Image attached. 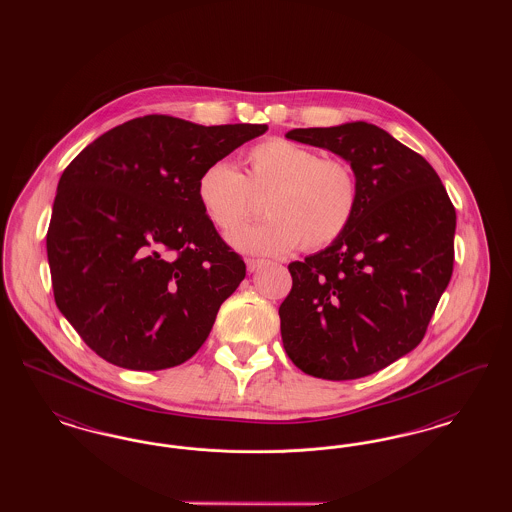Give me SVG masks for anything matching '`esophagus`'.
Returning a JSON list of instances; mask_svg holds the SVG:
<instances>
[{
  "instance_id": "esophagus-1",
  "label": "esophagus",
  "mask_w": 512,
  "mask_h": 512,
  "mask_svg": "<svg viewBox=\"0 0 512 512\" xmlns=\"http://www.w3.org/2000/svg\"><path fill=\"white\" fill-rule=\"evenodd\" d=\"M245 265H247V272H255V270L265 267V265H267V261H263V259H247V261H245Z\"/></svg>"
}]
</instances>
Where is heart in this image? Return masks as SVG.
<instances>
[{"mask_svg":"<svg viewBox=\"0 0 512 512\" xmlns=\"http://www.w3.org/2000/svg\"><path fill=\"white\" fill-rule=\"evenodd\" d=\"M242 174L228 161L199 172L195 197L203 215L220 232H232L255 213L253 194H268L267 220L230 236L245 253L284 255L303 242L320 249L336 242L357 211L359 188L353 171L322 159L311 147L268 138L245 155Z\"/></svg>","mask_w":512,"mask_h":512,"instance_id":"1","label":"heart"}]
</instances>
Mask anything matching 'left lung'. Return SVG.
<instances>
[{
	"label": "left lung",
	"instance_id": "1",
	"mask_svg": "<svg viewBox=\"0 0 512 512\" xmlns=\"http://www.w3.org/2000/svg\"><path fill=\"white\" fill-rule=\"evenodd\" d=\"M286 138L347 161L359 201L336 242L290 263L292 292L278 311L284 349L309 376L363 378L424 338L453 274L455 207L432 165L376 124Z\"/></svg>",
	"mask_w": 512,
	"mask_h": 512
}]
</instances>
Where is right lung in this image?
<instances>
[{"mask_svg": "<svg viewBox=\"0 0 512 512\" xmlns=\"http://www.w3.org/2000/svg\"><path fill=\"white\" fill-rule=\"evenodd\" d=\"M267 130L147 115L101 134L61 174L46 238L53 295L101 359L163 370L207 340L245 263L203 215L195 182Z\"/></svg>", "mask_w": 512, "mask_h": 512, "instance_id": "add662e5", "label": "right lung"}]
</instances>
